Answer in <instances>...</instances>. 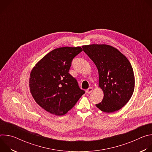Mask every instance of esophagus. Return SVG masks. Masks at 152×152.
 Masks as SVG:
<instances>
[{"instance_id":"34e87169","label":"esophagus","mask_w":152,"mask_h":152,"mask_svg":"<svg viewBox=\"0 0 152 152\" xmlns=\"http://www.w3.org/2000/svg\"><path fill=\"white\" fill-rule=\"evenodd\" d=\"M93 90V88L90 87V88H88L87 90H86V93H88V94H90V93H92Z\"/></svg>"}]
</instances>
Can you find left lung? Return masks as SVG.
Here are the masks:
<instances>
[{
	"label": "left lung",
	"instance_id": "8db88e82",
	"mask_svg": "<svg viewBox=\"0 0 152 152\" xmlns=\"http://www.w3.org/2000/svg\"><path fill=\"white\" fill-rule=\"evenodd\" d=\"M84 52L95 64L99 73V86L104 96L96 106L111 113L122 108L131 98L135 76L131 63L116 48L107 45L82 46Z\"/></svg>",
	"mask_w": 152,
	"mask_h": 152
}]
</instances>
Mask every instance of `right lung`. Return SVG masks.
I'll list each match as a JSON object with an SVG mask.
<instances>
[{
	"instance_id": "add662e5",
	"label": "right lung",
	"mask_w": 152,
	"mask_h": 152,
	"mask_svg": "<svg viewBox=\"0 0 152 152\" xmlns=\"http://www.w3.org/2000/svg\"><path fill=\"white\" fill-rule=\"evenodd\" d=\"M80 47L55 49L40 59L30 73L29 88L36 103L56 115L67 113L85 93L69 73Z\"/></svg>"
}]
</instances>
